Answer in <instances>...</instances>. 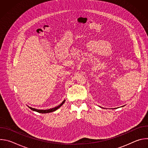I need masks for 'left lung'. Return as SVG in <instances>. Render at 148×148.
<instances>
[{"mask_svg": "<svg viewBox=\"0 0 148 148\" xmlns=\"http://www.w3.org/2000/svg\"><path fill=\"white\" fill-rule=\"evenodd\" d=\"M122 107H123V106H122Z\"/></svg>", "mask_w": 148, "mask_h": 148, "instance_id": "8db88e82", "label": "left lung"}]
</instances>
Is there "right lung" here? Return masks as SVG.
<instances>
[{"mask_svg":"<svg viewBox=\"0 0 148 148\" xmlns=\"http://www.w3.org/2000/svg\"><path fill=\"white\" fill-rule=\"evenodd\" d=\"M66 100H64L63 101L61 104H60L58 106L55 107V108H51V109H49V110H37L36 108H32L30 107H29L30 108V109H31L32 110L34 111H36V112H39V113H41V114H46V113H50V112H54L55 111H56L57 110H58L59 108H60L62 105H63V103H64L65 102Z\"/></svg>","mask_w":148,"mask_h":148,"instance_id":"1","label":"right lung"}]
</instances>
